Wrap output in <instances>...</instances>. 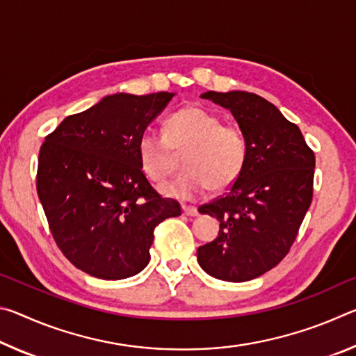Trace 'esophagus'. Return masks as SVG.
Wrapping results in <instances>:
<instances>
[{"label": "esophagus", "instance_id": "esophagus-1", "mask_svg": "<svg viewBox=\"0 0 356 356\" xmlns=\"http://www.w3.org/2000/svg\"><path fill=\"white\" fill-rule=\"evenodd\" d=\"M182 209H184V213L188 215V216H196L197 213H200V212H197V209H196L195 206H186V204H185V206H184Z\"/></svg>", "mask_w": 356, "mask_h": 356}]
</instances>
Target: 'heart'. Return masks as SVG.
Here are the masks:
<instances>
[{
	"mask_svg": "<svg viewBox=\"0 0 356 356\" xmlns=\"http://www.w3.org/2000/svg\"><path fill=\"white\" fill-rule=\"evenodd\" d=\"M184 152L186 170L163 186L168 196L193 200L210 186L222 190L242 176L248 161L250 143L237 125L202 106L190 105L174 111L165 120V134L144 131L138 140V159L143 171L154 182H163L177 168Z\"/></svg>",
	"mask_w": 356,
	"mask_h": 356,
	"instance_id": "obj_1",
	"label": "heart"
}]
</instances>
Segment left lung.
<instances>
[{"label": "left lung", "instance_id": "1", "mask_svg": "<svg viewBox=\"0 0 356 356\" xmlns=\"http://www.w3.org/2000/svg\"><path fill=\"white\" fill-rule=\"evenodd\" d=\"M232 113L250 143L246 166L222 196L200 207L220 221L213 242L197 248L204 272L243 282L287 256L312 201L316 155L297 125L252 92L201 95Z\"/></svg>", "mask_w": 356, "mask_h": 356}]
</instances>
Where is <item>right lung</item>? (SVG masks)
I'll return each instance as SVG.
<instances>
[{"instance_id":"add662e5","label":"right lung","mask_w":356,"mask_h":356,"mask_svg":"<svg viewBox=\"0 0 356 356\" xmlns=\"http://www.w3.org/2000/svg\"><path fill=\"white\" fill-rule=\"evenodd\" d=\"M171 92L106 95L65 118L39 152L38 195L58 248L81 272L124 280L149 264L154 229L182 213L149 184L138 140Z\"/></svg>"}]
</instances>
